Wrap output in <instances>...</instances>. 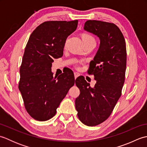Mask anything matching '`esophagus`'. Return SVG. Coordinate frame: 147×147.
I'll return each mask as SVG.
<instances>
[{"instance_id": "1", "label": "esophagus", "mask_w": 147, "mask_h": 147, "mask_svg": "<svg viewBox=\"0 0 147 147\" xmlns=\"http://www.w3.org/2000/svg\"><path fill=\"white\" fill-rule=\"evenodd\" d=\"M74 78H75V80L80 76V74L78 73H74Z\"/></svg>"}]
</instances>
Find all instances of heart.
Returning a JSON list of instances; mask_svg holds the SVG:
<instances>
[{"instance_id":"1","label":"heart","mask_w":147,"mask_h":147,"mask_svg":"<svg viewBox=\"0 0 147 147\" xmlns=\"http://www.w3.org/2000/svg\"><path fill=\"white\" fill-rule=\"evenodd\" d=\"M82 40L83 41L84 44H86V43H91V42H95V40L93 38L92 36H91L89 34L84 33L82 35ZM77 63H79V61H76Z\"/></svg>"}]
</instances>
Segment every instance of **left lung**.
I'll return each instance as SVG.
<instances>
[{"instance_id": "left-lung-1", "label": "left lung", "mask_w": 147, "mask_h": 147, "mask_svg": "<svg viewBox=\"0 0 147 147\" xmlns=\"http://www.w3.org/2000/svg\"><path fill=\"white\" fill-rule=\"evenodd\" d=\"M84 30L97 36L99 49L90 62L88 73L94 76L92 88L85 78L76 80L80 94L75 107L79 119L88 126L98 125L110 116L121 96L125 80L126 47L123 33L114 23L88 20Z\"/></svg>"}]
</instances>
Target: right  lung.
Returning a JSON list of instances; mask_svg holds the SVG:
<instances>
[{"mask_svg": "<svg viewBox=\"0 0 147 147\" xmlns=\"http://www.w3.org/2000/svg\"><path fill=\"white\" fill-rule=\"evenodd\" d=\"M78 23V20L45 21L31 34L20 67L18 88L26 110L34 119L45 121L54 117L76 82L71 70L54 77L51 67L53 59L63 55L65 40Z\"/></svg>", "mask_w": 147, "mask_h": 147, "instance_id": "add662e5", "label": "right lung"}]
</instances>
